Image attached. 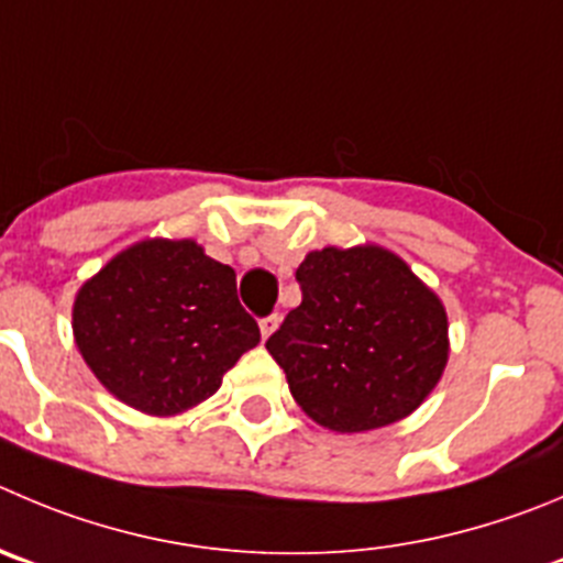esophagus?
<instances>
[{
  "label": "esophagus",
  "instance_id": "1",
  "mask_svg": "<svg viewBox=\"0 0 563 563\" xmlns=\"http://www.w3.org/2000/svg\"><path fill=\"white\" fill-rule=\"evenodd\" d=\"M278 320H282V318H278L276 312H273V314H267V318H262V320H260V331H262V336H265V340H267V336L273 334V331H276Z\"/></svg>",
  "mask_w": 563,
  "mask_h": 563
}]
</instances>
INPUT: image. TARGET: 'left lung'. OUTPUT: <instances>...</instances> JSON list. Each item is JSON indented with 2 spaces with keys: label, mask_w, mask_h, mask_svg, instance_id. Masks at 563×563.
I'll return each instance as SVG.
<instances>
[{
  "label": "left lung",
  "mask_w": 563,
  "mask_h": 563,
  "mask_svg": "<svg viewBox=\"0 0 563 563\" xmlns=\"http://www.w3.org/2000/svg\"><path fill=\"white\" fill-rule=\"evenodd\" d=\"M296 278L301 303L265 347L298 406L340 433L411 415L445 371L442 301L378 245L312 251Z\"/></svg>",
  "instance_id": "1"
}]
</instances>
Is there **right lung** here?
<instances>
[{"label": "right lung", "instance_id": "add662e5", "mask_svg": "<svg viewBox=\"0 0 563 563\" xmlns=\"http://www.w3.org/2000/svg\"><path fill=\"white\" fill-rule=\"evenodd\" d=\"M74 336L101 384L146 415L218 393L260 342L238 276L192 240H146L107 262L74 301Z\"/></svg>", "mask_w": 563, "mask_h": 563}]
</instances>
